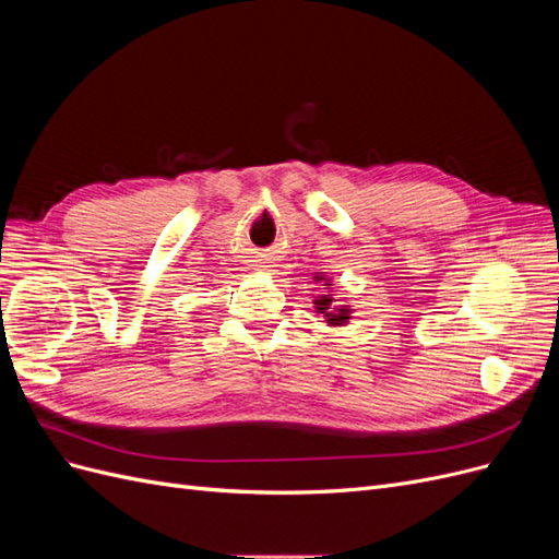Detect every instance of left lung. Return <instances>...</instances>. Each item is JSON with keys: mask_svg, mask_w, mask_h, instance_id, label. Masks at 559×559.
<instances>
[{"mask_svg": "<svg viewBox=\"0 0 559 559\" xmlns=\"http://www.w3.org/2000/svg\"><path fill=\"white\" fill-rule=\"evenodd\" d=\"M324 286H331V284H324ZM314 306H317V312L324 314V319L329 321V324H333V326H343L345 321L349 319V308H345V306L335 308L333 306V298L329 294L326 296H319V300H314Z\"/></svg>", "mask_w": 559, "mask_h": 559, "instance_id": "obj_1", "label": "left lung"}]
</instances>
